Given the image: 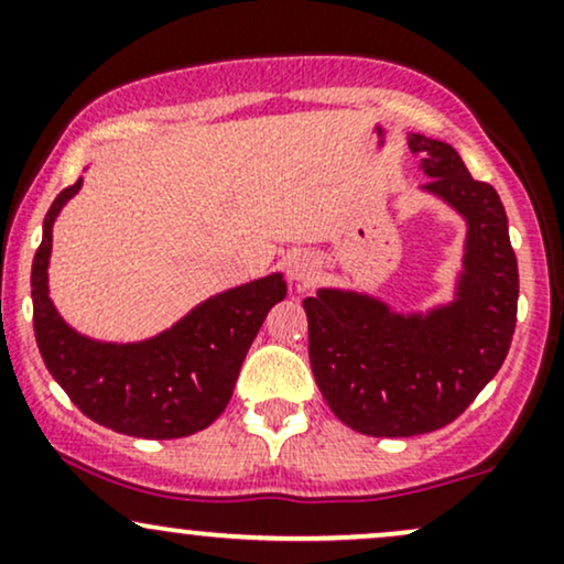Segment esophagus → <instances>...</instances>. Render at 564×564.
I'll return each instance as SVG.
<instances>
[{"label": "esophagus", "instance_id": "34e87169", "mask_svg": "<svg viewBox=\"0 0 564 564\" xmlns=\"http://www.w3.org/2000/svg\"><path fill=\"white\" fill-rule=\"evenodd\" d=\"M317 273V262L310 254H294L289 260V278L294 283H310Z\"/></svg>", "mask_w": 564, "mask_h": 564}]
</instances>
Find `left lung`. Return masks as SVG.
Returning <instances> with one entry per match:
<instances>
[{
  "instance_id": "left-lung-1",
  "label": "left lung",
  "mask_w": 564,
  "mask_h": 564,
  "mask_svg": "<svg viewBox=\"0 0 564 564\" xmlns=\"http://www.w3.org/2000/svg\"><path fill=\"white\" fill-rule=\"evenodd\" d=\"M429 175L420 192L465 220L463 264L449 302L397 310L355 289H317L302 302L310 365L334 415L376 438L444 429L505 362L518 321V260L494 186L467 173L446 141L410 133Z\"/></svg>"
}]
</instances>
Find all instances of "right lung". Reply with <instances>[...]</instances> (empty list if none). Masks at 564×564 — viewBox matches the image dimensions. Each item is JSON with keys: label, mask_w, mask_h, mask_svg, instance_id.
<instances>
[{"label": "right lung", "mask_w": 564, "mask_h": 564, "mask_svg": "<svg viewBox=\"0 0 564 564\" xmlns=\"http://www.w3.org/2000/svg\"><path fill=\"white\" fill-rule=\"evenodd\" d=\"M80 186L84 178L52 202L31 268L33 330L46 370L73 404L105 429L135 438L205 431L230 402L268 312L286 300V281L270 273L220 291L144 341L115 344L78 334L50 300V257L54 220Z\"/></svg>", "instance_id": "obj_1"}]
</instances>
